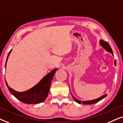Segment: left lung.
<instances>
[{"instance_id":"1","label":"left lung","mask_w":123,"mask_h":123,"mask_svg":"<svg viewBox=\"0 0 123 123\" xmlns=\"http://www.w3.org/2000/svg\"><path fill=\"white\" fill-rule=\"evenodd\" d=\"M100 45L102 47L103 49H104L106 50V51H107V52H109V53L111 54L114 56L113 52H112L111 48L110 45L108 43H107L106 41H104V40H100ZM114 65H115V66H116V65H117L116 60L114 61ZM71 94H72V97H73V98L74 99V100L75 102H77V103L79 104H85V105H91V104H94L96 103V102L100 101H101L103 98H105V97L107 96L106 94V95H102V96L98 97V98H96V99H95V100H88V101H81V100H78V99L75 98V97H74L73 94L72 93V92H71Z\"/></svg>"}]
</instances>
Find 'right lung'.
Instances as JSON below:
<instances>
[{
    "instance_id": "add662e5",
    "label": "right lung",
    "mask_w": 123,
    "mask_h": 123,
    "mask_svg": "<svg viewBox=\"0 0 123 123\" xmlns=\"http://www.w3.org/2000/svg\"><path fill=\"white\" fill-rule=\"evenodd\" d=\"M12 50V49L8 53L5 68H6V63ZM57 69V68L54 69L50 73L43 77L37 84L26 91L18 92L14 90L8 86L6 80V87H8L9 92L20 101L27 104H40L44 101L48 97L51 81Z\"/></svg>"
}]
</instances>
